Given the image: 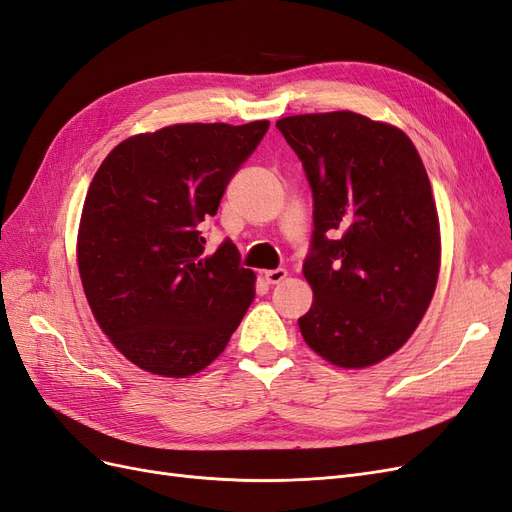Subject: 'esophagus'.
<instances>
[{"label": "esophagus", "instance_id": "esophagus-1", "mask_svg": "<svg viewBox=\"0 0 512 512\" xmlns=\"http://www.w3.org/2000/svg\"><path fill=\"white\" fill-rule=\"evenodd\" d=\"M288 277V271L286 269H271V271H265V280L269 284H280L284 282Z\"/></svg>", "mask_w": 512, "mask_h": 512}]
</instances>
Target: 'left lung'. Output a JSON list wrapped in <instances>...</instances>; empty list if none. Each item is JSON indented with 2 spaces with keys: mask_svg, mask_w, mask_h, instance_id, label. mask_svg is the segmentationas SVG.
<instances>
[{
  "mask_svg": "<svg viewBox=\"0 0 512 512\" xmlns=\"http://www.w3.org/2000/svg\"><path fill=\"white\" fill-rule=\"evenodd\" d=\"M275 126L314 198L303 262L314 303L301 335L333 365H374L408 342L436 290L440 226L427 170L404 132L350 111Z\"/></svg>",
  "mask_w": 512,
  "mask_h": 512,
  "instance_id": "1",
  "label": "left lung"
}]
</instances>
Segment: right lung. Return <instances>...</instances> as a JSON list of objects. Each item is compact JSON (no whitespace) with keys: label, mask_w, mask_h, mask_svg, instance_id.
<instances>
[{"label":"right lung","mask_w":512,"mask_h":512,"mask_svg":"<svg viewBox=\"0 0 512 512\" xmlns=\"http://www.w3.org/2000/svg\"><path fill=\"white\" fill-rule=\"evenodd\" d=\"M269 121L179 123L108 153L89 185L79 271L102 331L128 361L185 378L218 359L254 301V273L230 239L211 256L200 224Z\"/></svg>","instance_id":"right-lung-1"}]
</instances>
